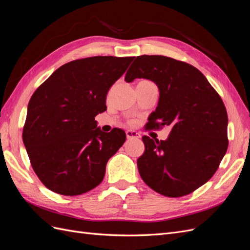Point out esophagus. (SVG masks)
<instances>
[{"mask_svg":"<svg viewBox=\"0 0 250 250\" xmlns=\"http://www.w3.org/2000/svg\"><path fill=\"white\" fill-rule=\"evenodd\" d=\"M126 137H127L128 140H130V139H140L141 135H140L139 132L134 131V130H127L126 131Z\"/></svg>","mask_w":250,"mask_h":250,"instance_id":"obj_1","label":"esophagus"}]
</instances>
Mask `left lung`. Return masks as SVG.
<instances>
[{
  "mask_svg": "<svg viewBox=\"0 0 250 250\" xmlns=\"http://www.w3.org/2000/svg\"><path fill=\"white\" fill-rule=\"evenodd\" d=\"M137 78L151 80L160 90L149 128L171 126L165 141L143 137L145 152L137 162L140 175L167 197L190 194L214 175L228 150L223 101L199 70L170 57L138 56L125 81Z\"/></svg>",
  "mask_w": 250,
  "mask_h": 250,
  "instance_id": "8db88e82",
  "label": "left lung"
}]
</instances>
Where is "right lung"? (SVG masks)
Listing matches in <instances>:
<instances>
[{"label":"right lung","mask_w":250,"mask_h":250,"mask_svg":"<svg viewBox=\"0 0 250 250\" xmlns=\"http://www.w3.org/2000/svg\"><path fill=\"white\" fill-rule=\"evenodd\" d=\"M134 57L95 56L67 62L37 88L28 104L22 142L32 168L49 190L76 196L104 178L126 133H105L95 117L106 110L109 88Z\"/></svg>","instance_id":"obj_1"}]
</instances>
